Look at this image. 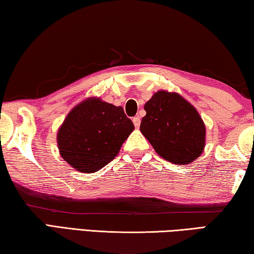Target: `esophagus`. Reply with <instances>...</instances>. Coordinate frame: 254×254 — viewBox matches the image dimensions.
I'll use <instances>...</instances> for the list:
<instances>
[{
    "label": "esophagus",
    "mask_w": 254,
    "mask_h": 254,
    "mask_svg": "<svg viewBox=\"0 0 254 254\" xmlns=\"http://www.w3.org/2000/svg\"><path fill=\"white\" fill-rule=\"evenodd\" d=\"M132 122H133V124H134L135 127H139L140 123H141V120H140L139 117H134L132 119Z\"/></svg>",
    "instance_id": "34e87169"
}]
</instances>
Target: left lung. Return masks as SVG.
Returning a JSON list of instances; mask_svg holds the SVG:
<instances>
[{"mask_svg": "<svg viewBox=\"0 0 254 254\" xmlns=\"http://www.w3.org/2000/svg\"><path fill=\"white\" fill-rule=\"evenodd\" d=\"M140 130L159 156L177 165L190 163L205 147V126L195 107L176 93L160 91L144 105Z\"/></svg>", "mask_w": 254, "mask_h": 254, "instance_id": "1", "label": "left lung"}]
</instances>
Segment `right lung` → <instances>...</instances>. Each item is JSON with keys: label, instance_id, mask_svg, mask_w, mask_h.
Segmentation results:
<instances>
[{"label": "right lung", "instance_id": "right-lung-1", "mask_svg": "<svg viewBox=\"0 0 254 254\" xmlns=\"http://www.w3.org/2000/svg\"><path fill=\"white\" fill-rule=\"evenodd\" d=\"M133 128L121 106L88 98L67 115L58 131V148L72 168L95 173L118 156Z\"/></svg>", "mask_w": 254, "mask_h": 254}]
</instances>
